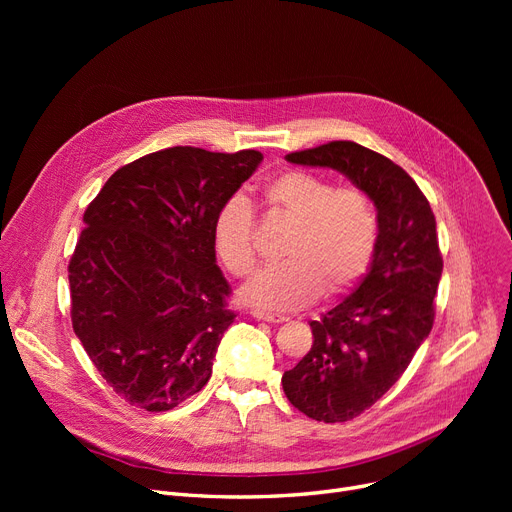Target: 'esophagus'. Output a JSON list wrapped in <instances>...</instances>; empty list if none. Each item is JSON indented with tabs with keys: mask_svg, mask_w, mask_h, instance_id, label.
I'll use <instances>...</instances> for the list:
<instances>
[{
	"mask_svg": "<svg viewBox=\"0 0 512 512\" xmlns=\"http://www.w3.org/2000/svg\"><path fill=\"white\" fill-rule=\"evenodd\" d=\"M251 317L261 319V321H267V324H282V321H286V317H284V315L265 313V311H259V309H253V311H251Z\"/></svg>",
	"mask_w": 512,
	"mask_h": 512,
	"instance_id": "esophagus-1",
	"label": "esophagus"
}]
</instances>
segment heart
<instances>
[{
    "label": "heart",
    "instance_id": "heart-1",
    "mask_svg": "<svg viewBox=\"0 0 512 512\" xmlns=\"http://www.w3.org/2000/svg\"><path fill=\"white\" fill-rule=\"evenodd\" d=\"M265 201L294 224L280 263L267 265L240 290L245 303L288 311L326 294L351 290L378 247V213L359 188H336L324 176L290 170L265 186ZM215 255L234 276L255 267V213L245 195L228 197L211 222Z\"/></svg>",
    "mask_w": 512,
    "mask_h": 512
}]
</instances>
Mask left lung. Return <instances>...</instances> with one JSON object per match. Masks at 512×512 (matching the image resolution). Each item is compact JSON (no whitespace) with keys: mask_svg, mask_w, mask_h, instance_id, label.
Returning a JSON list of instances; mask_svg holds the SVG:
<instances>
[{"mask_svg":"<svg viewBox=\"0 0 512 512\" xmlns=\"http://www.w3.org/2000/svg\"><path fill=\"white\" fill-rule=\"evenodd\" d=\"M290 164L344 174L378 209V247L359 286L311 321V351L284 371L288 400L315 421H351L409 367L434 326L442 278L436 218L415 180L353 141L288 153Z\"/></svg>","mask_w":512,"mask_h":512,"instance_id":"left-lung-1","label":"left lung"}]
</instances>
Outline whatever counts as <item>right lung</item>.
<instances>
[{"instance_id": "right-lung-1", "label": "right lung", "mask_w": 512, "mask_h": 512, "mask_svg": "<svg viewBox=\"0 0 512 512\" xmlns=\"http://www.w3.org/2000/svg\"><path fill=\"white\" fill-rule=\"evenodd\" d=\"M261 159L253 149L155 151L114 172L87 207L68 265L72 328L130 405L170 411L209 382L236 317L211 222Z\"/></svg>"}]
</instances>
